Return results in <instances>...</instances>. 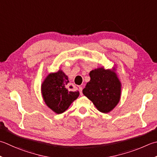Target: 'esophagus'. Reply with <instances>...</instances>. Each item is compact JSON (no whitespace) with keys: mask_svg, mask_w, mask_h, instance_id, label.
<instances>
[{"mask_svg":"<svg viewBox=\"0 0 157 157\" xmlns=\"http://www.w3.org/2000/svg\"><path fill=\"white\" fill-rule=\"evenodd\" d=\"M79 87V93H80V95H83V94H82V86H78Z\"/></svg>","mask_w":157,"mask_h":157,"instance_id":"obj_1","label":"esophagus"}]
</instances>
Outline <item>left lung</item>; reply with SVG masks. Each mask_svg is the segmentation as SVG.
I'll use <instances>...</instances> for the list:
<instances>
[{"label": "left lung", "instance_id": "1", "mask_svg": "<svg viewBox=\"0 0 157 157\" xmlns=\"http://www.w3.org/2000/svg\"><path fill=\"white\" fill-rule=\"evenodd\" d=\"M116 71L115 67L111 69L101 67L92 70L89 73L90 80L82 90L102 113L111 112L121 100L122 84Z\"/></svg>", "mask_w": 157, "mask_h": 157}]
</instances>
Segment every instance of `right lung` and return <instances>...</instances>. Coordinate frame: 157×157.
<instances>
[{"instance_id":"1","label":"right lung","mask_w":157,"mask_h":157,"mask_svg":"<svg viewBox=\"0 0 157 157\" xmlns=\"http://www.w3.org/2000/svg\"><path fill=\"white\" fill-rule=\"evenodd\" d=\"M68 82V76L59 69L57 72L51 73L46 76L41 86L45 103L58 114L65 112L79 97L78 91H69L65 88Z\"/></svg>"}]
</instances>
